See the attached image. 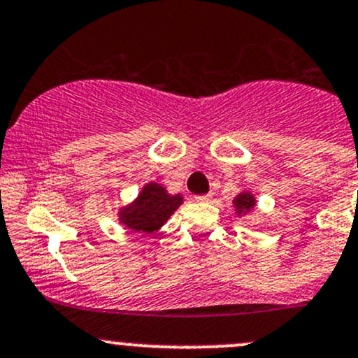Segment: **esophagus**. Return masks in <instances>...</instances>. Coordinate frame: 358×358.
<instances>
[{
  "instance_id": "obj_1",
  "label": "esophagus",
  "mask_w": 358,
  "mask_h": 358,
  "mask_svg": "<svg viewBox=\"0 0 358 358\" xmlns=\"http://www.w3.org/2000/svg\"><path fill=\"white\" fill-rule=\"evenodd\" d=\"M196 201H200V203H208V201H212V194H200V196H196Z\"/></svg>"
}]
</instances>
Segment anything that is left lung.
<instances>
[{
	"label": "left lung",
	"mask_w": 358,
	"mask_h": 358,
	"mask_svg": "<svg viewBox=\"0 0 358 358\" xmlns=\"http://www.w3.org/2000/svg\"><path fill=\"white\" fill-rule=\"evenodd\" d=\"M233 205H234L236 213L241 217V215H246V213H250L253 208H255L257 200L255 196H253V193H250V191H241L239 194H236Z\"/></svg>",
	"instance_id": "1"
}]
</instances>
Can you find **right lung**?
Here are the masks:
<instances>
[{"instance_id":"right-lung-1","label":"right lung","mask_w":358,"mask_h":358,"mask_svg":"<svg viewBox=\"0 0 358 358\" xmlns=\"http://www.w3.org/2000/svg\"><path fill=\"white\" fill-rule=\"evenodd\" d=\"M182 205L180 194H169L162 184L148 182L143 186L132 203L119 210V220L122 226L134 233L153 234L160 229L169 217Z\"/></svg>"}]
</instances>
